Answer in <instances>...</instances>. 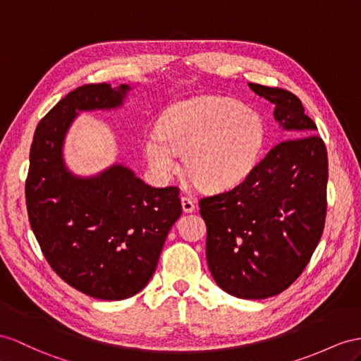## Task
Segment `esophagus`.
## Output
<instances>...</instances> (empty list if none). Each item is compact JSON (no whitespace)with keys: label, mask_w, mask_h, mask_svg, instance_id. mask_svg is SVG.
<instances>
[{"label":"esophagus","mask_w":361,"mask_h":361,"mask_svg":"<svg viewBox=\"0 0 361 361\" xmlns=\"http://www.w3.org/2000/svg\"><path fill=\"white\" fill-rule=\"evenodd\" d=\"M181 207L184 214H192V212L195 210V201L188 197H181Z\"/></svg>","instance_id":"obj_1"}]
</instances>
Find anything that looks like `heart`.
Returning <instances> with one entry per match:
<instances>
[{
  "label": "heart",
  "instance_id": "heart-1",
  "mask_svg": "<svg viewBox=\"0 0 361 361\" xmlns=\"http://www.w3.org/2000/svg\"><path fill=\"white\" fill-rule=\"evenodd\" d=\"M264 143L265 123L255 109L235 99L204 96L171 106L160 131L146 133L143 147L157 177H172L177 154L186 152L189 177L207 190H223L253 172Z\"/></svg>",
  "mask_w": 361,
  "mask_h": 361
}]
</instances>
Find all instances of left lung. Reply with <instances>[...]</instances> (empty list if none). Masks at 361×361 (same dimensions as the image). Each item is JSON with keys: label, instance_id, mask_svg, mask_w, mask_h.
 <instances>
[{"label": "left lung", "instance_id": "obj_1", "mask_svg": "<svg viewBox=\"0 0 361 361\" xmlns=\"http://www.w3.org/2000/svg\"><path fill=\"white\" fill-rule=\"evenodd\" d=\"M248 87L271 102L291 138L277 143L232 190L201 198L200 214L215 282L235 298L256 300L288 288L316 250L326 218L328 154L293 92Z\"/></svg>", "mask_w": 361, "mask_h": 361}]
</instances>
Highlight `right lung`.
Here are the masks:
<instances>
[{
  "instance_id": "right-lung-1",
  "label": "right lung",
  "mask_w": 361,
  "mask_h": 361,
  "mask_svg": "<svg viewBox=\"0 0 361 361\" xmlns=\"http://www.w3.org/2000/svg\"><path fill=\"white\" fill-rule=\"evenodd\" d=\"M129 85L79 87L36 126L25 181L33 233L45 259L73 288L122 300L152 277L171 227L181 215L178 188H151L123 164L78 177L63 161V142L80 111L123 105Z\"/></svg>"
}]
</instances>
